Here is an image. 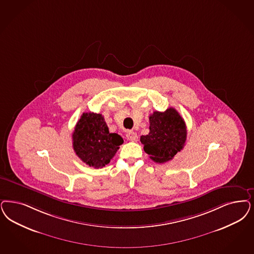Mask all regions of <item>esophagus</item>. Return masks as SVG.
Returning <instances> with one entry per match:
<instances>
[{
    "label": "esophagus",
    "mask_w": 254,
    "mask_h": 254,
    "mask_svg": "<svg viewBox=\"0 0 254 254\" xmlns=\"http://www.w3.org/2000/svg\"><path fill=\"white\" fill-rule=\"evenodd\" d=\"M127 140L130 141H137L138 140V136L137 133L134 131H128L127 133Z\"/></svg>",
    "instance_id": "34e87169"
}]
</instances>
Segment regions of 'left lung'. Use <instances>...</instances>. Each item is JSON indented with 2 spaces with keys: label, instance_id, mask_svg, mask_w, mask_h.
<instances>
[{
  "label": "left lung",
  "instance_id": "8db88e82",
  "mask_svg": "<svg viewBox=\"0 0 254 254\" xmlns=\"http://www.w3.org/2000/svg\"><path fill=\"white\" fill-rule=\"evenodd\" d=\"M149 131L140 136L143 150L157 163L172 160L184 148L187 140V127L184 119L174 108L164 113L154 112L149 116Z\"/></svg>",
  "mask_w": 254,
  "mask_h": 254
}]
</instances>
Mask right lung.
<instances>
[{
  "mask_svg": "<svg viewBox=\"0 0 254 254\" xmlns=\"http://www.w3.org/2000/svg\"><path fill=\"white\" fill-rule=\"evenodd\" d=\"M72 140L76 155L96 169L110 163L124 142L120 135L110 133L102 114L94 113L82 114L75 127Z\"/></svg>",
  "mask_w": 254,
  "mask_h": 254,
  "instance_id": "1",
  "label": "right lung"
}]
</instances>
